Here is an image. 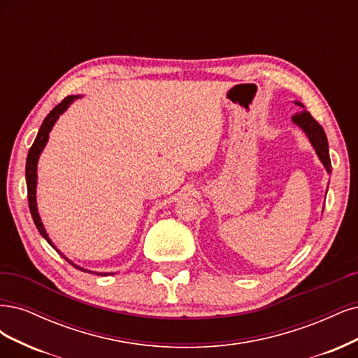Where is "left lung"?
I'll return each mask as SVG.
<instances>
[{
  "mask_svg": "<svg viewBox=\"0 0 358 358\" xmlns=\"http://www.w3.org/2000/svg\"><path fill=\"white\" fill-rule=\"evenodd\" d=\"M297 106L303 107L301 102L296 101ZM293 123H296L299 128H302V131L308 135L310 144L315 148V152L320 157V160L324 165V168L327 169L329 174H331V162H330V155H329V143H327V136L324 129H322V126L310 116V113L303 110L301 113L294 114L292 117Z\"/></svg>",
  "mask_w": 358,
  "mask_h": 358,
  "instance_id": "obj_1",
  "label": "left lung"
}]
</instances>
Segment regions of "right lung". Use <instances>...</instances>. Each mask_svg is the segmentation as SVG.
<instances>
[{
	"label": "right lung",
	"mask_w": 358,
	"mask_h": 358,
	"mask_svg": "<svg viewBox=\"0 0 358 358\" xmlns=\"http://www.w3.org/2000/svg\"><path fill=\"white\" fill-rule=\"evenodd\" d=\"M77 98H80V96H78V95H70V96H66L61 103H57V106L48 114V116H45V119L43 120L41 128H40V131H38V134H37L36 141H34V144H32L31 148H29V153H28V157H27L25 176H27L29 211H31V215H32V220H34V223H36V226H37V229H38V232L41 234V236H43L45 241H48L49 244H50L57 252H59V255H61L66 262H70L74 268H77V269H80V271H83V272H90V271H87V269H83V268L77 266V264H74L71 260H68V259L62 255V252L52 244V241H50L48 232H45V229H44V226H43V223H41V218H40V215H38L37 198H36V189H37V164H38V157H40V155H41V152H43V148H44L45 143H48V140H49V134H50V131H52V128H53V124L56 123L57 117H59L61 114H62L68 107H70V103H71L74 99H77ZM98 275H108V273H98Z\"/></svg>",
	"instance_id": "right-lung-1"
}]
</instances>
